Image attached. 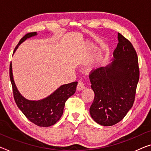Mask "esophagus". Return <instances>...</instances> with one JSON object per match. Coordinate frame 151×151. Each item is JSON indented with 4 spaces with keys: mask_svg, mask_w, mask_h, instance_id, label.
I'll return each instance as SVG.
<instances>
[{
    "mask_svg": "<svg viewBox=\"0 0 151 151\" xmlns=\"http://www.w3.org/2000/svg\"><path fill=\"white\" fill-rule=\"evenodd\" d=\"M85 88V84L83 83L82 81H79L78 84L77 86V90H82L83 89Z\"/></svg>",
    "mask_w": 151,
    "mask_h": 151,
    "instance_id": "esophagus-1",
    "label": "esophagus"
}]
</instances>
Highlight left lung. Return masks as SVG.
Here are the masks:
<instances>
[{"label":"left lung","instance_id":"8db88e82","mask_svg":"<svg viewBox=\"0 0 151 151\" xmlns=\"http://www.w3.org/2000/svg\"><path fill=\"white\" fill-rule=\"evenodd\" d=\"M112 62L90 74L94 99L90 114L97 124L113 126L133 106L139 80L138 56L132 43L118 33Z\"/></svg>","mask_w":151,"mask_h":151}]
</instances>
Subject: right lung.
Listing matches in <instances>:
<instances>
[{
	"label": "right lung",
	"instance_id": "right-lung-1",
	"mask_svg": "<svg viewBox=\"0 0 151 151\" xmlns=\"http://www.w3.org/2000/svg\"><path fill=\"white\" fill-rule=\"evenodd\" d=\"M37 35V32L28 33L21 39L13 53L19 46L27 38ZM10 80L13 87L14 99L18 108L30 122L40 127H48L59 121L63 113L67 100L75 93L78 82L63 84L46 98L38 101H30L20 94L13 80L12 63L9 69Z\"/></svg>",
	"mask_w": 151,
	"mask_h": 151
}]
</instances>
